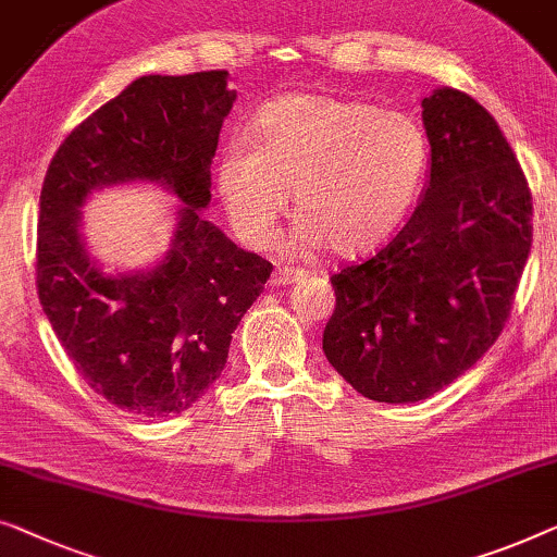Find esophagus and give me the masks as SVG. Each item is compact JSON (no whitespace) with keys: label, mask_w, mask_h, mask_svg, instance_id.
<instances>
[{"label":"esophagus","mask_w":557,"mask_h":557,"mask_svg":"<svg viewBox=\"0 0 557 557\" xmlns=\"http://www.w3.org/2000/svg\"><path fill=\"white\" fill-rule=\"evenodd\" d=\"M298 276H304V271H298V269H276V271H273V276H271V284L273 286H288V284H294Z\"/></svg>","instance_id":"1"}]
</instances>
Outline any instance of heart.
<instances>
[{"label": "heart", "mask_w": 557, "mask_h": 557, "mask_svg": "<svg viewBox=\"0 0 557 557\" xmlns=\"http://www.w3.org/2000/svg\"><path fill=\"white\" fill-rule=\"evenodd\" d=\"M430 143L412 115L319 92L256 112L253 140L233 138L215 163L225 219L251 248L273 244L294 198L298 251L367 253L405 221L422 188Z\"/></svg>", "instance_id": "obj_1"}]
</instances>
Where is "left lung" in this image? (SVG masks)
Instances as JSON below:
<instances>
[{
	"label": "left lung",
	"instance_id": "8db88e82",
	"mask_svg": "<svg viewBox=\"0 0 557 557\" xmlns=\"http://www.w3.org/2000/svg\"><path fill=\"white\" fill-rule=\"evenodd\" d=\"M430 181L397 236L332 276L324 354L367 399L407 405L474 367L510 317L533 198L495 117L440 87L422 100Z\"/></svg>",
	"mask_w": 557,
	"mask_h": 557
}]
</instances>
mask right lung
I'll list each match as a JSON object with an SVG mask.
<instances>
[{
    "mask_svg": "<svg viewBox=\"0 0 557 557\" xmlns=\"http://www.w3.org/2000/svg\"><path fill=\"white\" fill-rule=\"evenodd\" d=\"M233 102L225 70L138 77L83 120L47 168L39 304L77 372L123 412L171 417L203 397L273 271L200 215ZM123 182L163 184L184 206L163 260L108 274L86 253L78 208Z\"/></svg>",
    "mask_w": 557,
    "mask_h": 557,
    "instance_id": "add662e5",
    "label": "right lung"
}]
</instances>
